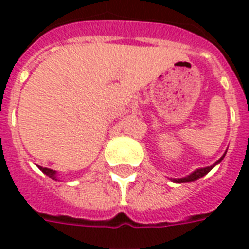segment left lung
I'll return each mask as SVG.
<instances>
[{
  "label": "left lung",
  "mask_w": 249,
  "mask_h": 249,
  "mask_svg": "<svg viewBox=\"0 0 249 249\" xmlns=\"http://www.w3.org/2000/svg\"><path fill=\"white\" fill-rule=\"evenodd\" d=\"M224 156H225V155H224ZM224 156H222V158H221V159L218 160V161H217L216 164L220 163L221 160L224 159ZM216 164H213V165H211V166H205V168H200V169H196V170H195V172H194V173H191V174H190V176H187V177H183V178H181V179H173V181H174V182H179V183H181V182L196 181V179H199V178L203 177V176H205V174L208 173L209 170L212 169L213 166L216 165Z\"/></svg>",
  "instance_id": "8db88e82"
}]
</instances>
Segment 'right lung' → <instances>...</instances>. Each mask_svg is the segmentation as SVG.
<instances>
[{
    "label": "right lung",
    "mask_w": 249,
    "mask_h": 249,
    "mask_svg": "<svg viewBox=\"0 0 249 249\" xmlns=\"http://www.w3.org/2000/svg\"><path fill=\"white\" fill-rule=\"evenodd\" d=\"M42 172H44L45 174H48L49 177L53 178V179H55V170L53 169H49V168H42V166H38Z\"/></svg>",
    "instance_id": "obj_1"
}]
</instances>
